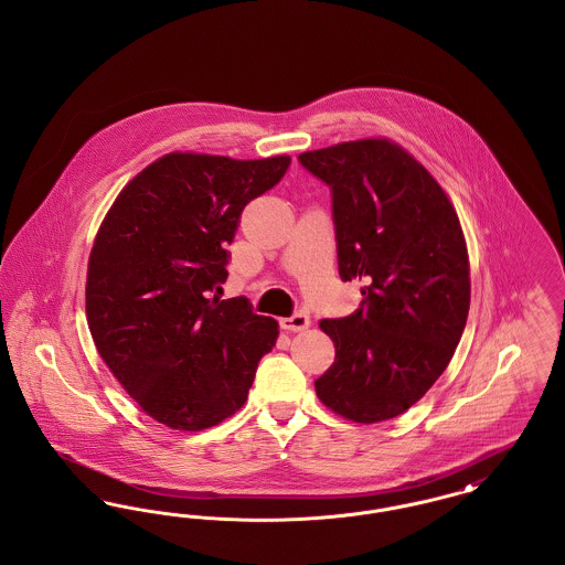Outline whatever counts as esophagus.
Listing matches in <instances>:
<instances>
[{
	"label": "esophagus",
	"mask_w": 565,
	"mask_h": 565,
	"mask_svg": "<svg viewBox=\"0 0 565 565\" xmlns=\"http://www.w3.org/2000/svg\"><path fill=\"white\" fill-rule=\"evenodd\" d=\"M279 323H281L284 330L300 332V330H305V328L311 326V318H309L307 313H295V316H290V318H284Z\"/></svg>",
	"instance_id": "1"
}]
</instances>
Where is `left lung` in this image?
I'll return each instance as SVG.
<instances>
[{
    "mask_svg": "<svg viewBox=\"0 0 565 565\" xmlns=\"http://www.w3.org/2000/svg\"><path fill=\"white\" fill-rule=\"evenodd\" d=\"M298 162L330 189L341 279L369 284L351 316L320 322L337 355L316 394L351 422L392 419L443 375L466 328L470 267L456 210L426 167L387 139L302 152Z\"/></svg>",
    "mask_w": 565,
    "mask_h": 565,
    "instance_id": "8db88e82",
    "label": "left lung"
}]
</instances>
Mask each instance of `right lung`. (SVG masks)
<instances>
[{
	"label": "right lung",
	"instance_id": "1",
	"mask_svg": "<svg viewBox=\"0 0 565 565\" xmlns=\"http://www.w3.org/2000/svg\"><path fill=\"white\" fill-rule=\"evenodd\" d=\"M290 157L173 152L125 186L88 258L86 318L111 375L152 419L199 431L247 401L277 322L245 296L220 300L243 207Z\"/></svg>",
	"mask_w": 565,
	"mask_h": 565
}]
</instances>
